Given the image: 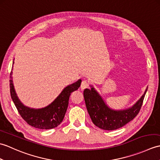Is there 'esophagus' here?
Returning <instances> with one entry per match:
<instances>
[{"label":"esophagus","instance_id":"34e87169","mask_svg":"<svg viewBox=\"0 0 160 160\" xmlns=\"http://www.w3.org/2000/svg\"><path fill=\"white\" fill-rule=\"evenodd\" d=\"M88 87H89V82L87 80H83L82 83H81V86H80L81 89L84 90V89H86V88H87Z\"/></svg>","mask_w":160,"mask_h":160}]
</instances>
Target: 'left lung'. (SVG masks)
Wrapping results in <instances>:
<instances>
[{
    "label": "left lung",
    "instance_id": "1",
    "mask_svg": "<svg viewBox=\"0 0 160 160\" xmlns=\"http://www.w3.org/2000/svg\"><path fill=\"white\" fill-rule=\"evenodd\" d=\"M90 87L91 89H85L83 93L87 111L93 123L96 127L107 131L116 130L133 120L140 110L148 89L147 87L144 94L132 107L115 110L108 106L92 85Z\"/></svg>",
    "mask_w": 160,
    "mask_h": 160
}]
</instances>
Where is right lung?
Masks as SVG:
<instances>
[{
    "mask_svg": "<svg viewBox=\"0 0 160 160\" xmlns=\"http://www.w3.org/2000/svg\"><path fill=\"white\" fill-rule=\"evenodd\" d=\"M14 60V59H13ZM14 62H13V64ZM12 69L10 73V94L15 106L24 120L33 127L40 129H52L62 122L69 104L71 93L78 90L82 80H78L67 86L52 103L44 108H33L24 105L17 96L12 80Z\"/></svg>",
    "mask_w": 160,
    "mask_h": 160,
    "instance_id": "obj_1",
    "label": "right lung"
}]
</instances>
